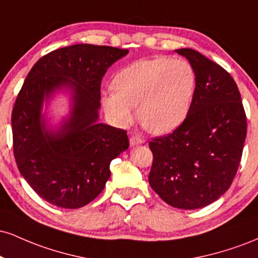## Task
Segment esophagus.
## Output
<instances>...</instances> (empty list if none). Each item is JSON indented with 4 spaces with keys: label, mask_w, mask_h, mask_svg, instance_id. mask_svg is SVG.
Returning <instances> with one entry per match:
<instances>
[{
    "label": "esophagus",
    "mask_w": 258,
    "mask_h": 258,
    "mask_svg": "<svg viewBox=\"0 0 258 258\" xmlns=\"http://www.w3.org/2000/svg\"><path fill=\"white\" fill-rule=\"evenodd\" d=\"M142 143H144V141L141 137H138V136H132V137L130 138V144H131V147L138 146V144Z\"/></svg>",
    "instance_id": "34e87169"
}]
</instances>
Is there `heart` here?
Instances as JSON below:
<instances>
[{"label":"heart","instance_id":"obj_1","mask_svg":"<svg viewBox=\"0 0 258 258\" xmlns=\"http://www.w3.org/2000/svg\"><path fill=\"white\" fill-rule=\"evenodd\" d=\"M114 88L103 91L102 103L119 126L131 122L135 106L144 128L166 135L184 122L197 88V75L185 59L154 57L122 68Z\"/></svg>","mask_w":258,"mask_h":258}]
</instances>
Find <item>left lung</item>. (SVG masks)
I'll return each instance as SVG.
<instances>
[{
	"label": "left lung",
	"instance_id": "obj_1",
	"mask_svg": "<svg viewBox=\"0 0 258 258\" xmlns=\"http://www.w3.org/2000/svg\"><path fill=\"white\" fill-rule=\"evenodd\" d=\"M176 52L193 67L197 88L184 122L149 142L153 165L148 179L168 205L194 210L229 189L240 164L247 123L230 74L194 49Z\"/></svg>",
	"mask_w": 258,
	"mask_h": 258
}]
</instances>
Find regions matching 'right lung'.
<instances>
[{"mask_svg": "<svg viewBox=\"0 0 258 258\" xmlns=\"http://www.w3.org/2000/svg\"><path fill=\"white\" fill-rule=\"evenodd\" d=\"M127 49L73 44L35 63L12 111L17 166L42 199L79 209L96 199L110 177V162L128 148L126 131L99 123L100 84ZM72 94L70 117L59 128L46 126L42 105L55 91Z\"/></svg>", "mask_w": 258, "mask_h": 258, "instance_id": "add662e5", "label": "right lung"}]
</instances>
